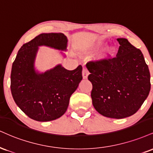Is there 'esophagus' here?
<instances>
[{"label":"esophagus","instance_id":"34e87169","mask_svg":"<svg viewBox=\"0 0 153 153\" xmlns=\"http://www.w3.org/2000/svg\"><path fill=\"white\" fill-rule=\"evenodd\" d=\"M82 78H83V79H86L88 78V75H89V72H88V69L86 68H82Z\"/></svg>","mask_w":153,"mask_h":153}]
</instances>
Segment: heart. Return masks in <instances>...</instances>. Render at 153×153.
Masks as SVG:
<instances>
[{
    "label": "heart",
    "mask_w": 153,
    "mask_h": 153,
    "mask_svg": "<svg viewBox=\"0 0 153 153\" xmlns=\"http://www.w3.org/2000/svg\"><path fill=\"white\" fill-rule=\"evenodd\" d=\"M103 43H101V42H98V43L94 44L93 45H92L91 50H97L100 48L102 46ZM114 52H115V48L113 46H110L105 50L104 52L100 53L98 56H97V59L99 60H104V59H107L110 57H111L113 55Z\"/></svg>",
    "instance_id": "heart-1"
}]
</instances>
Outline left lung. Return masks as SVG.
Returning <instances> with one entry per match:
<instances>
[{
    "instance_id": "left-lung-1",
    "label": "left lung",
    "mask_w": 153,
    "mask_h": 153,
    "mask_svg": "<svg viewBox=\"0 0 153 153\" xmlns=\"http://www.w3.org/2000/svg\"><path fill=\"white\" fill-rule=\"evenodd\" d=\"M117 40L116 57L88 62L86 67L95 109L105 117L122 119L135 114L146 100L150 74L140 50L126 38Z\"/></svg>"
}]
</instances>
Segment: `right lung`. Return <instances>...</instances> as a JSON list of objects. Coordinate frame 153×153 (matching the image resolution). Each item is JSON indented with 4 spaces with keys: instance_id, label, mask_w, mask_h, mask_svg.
Instances as JSON below:
<instances>
[{
    "instance_id": "1",
    "label": "right lung",
    "mask_w": 153,
    "mask_h": 153,
    "mask_svg": "<svg viewBox=\"0 0 153 153\" xmlns=\"http://www.w3.org/2000/svg\"><path fill=\"white\" fill-rule=\"evenodd\" d=\"M66 51L63 33H41L23 44L13 62L10 89L13 100L30 118L40 122L54 120L65 113L70 97L82 79V66L68 71L59 64L40 73L35 68L39 46ZM61 53H62L61 52Z\"/></svg>"
}]
</instances>
